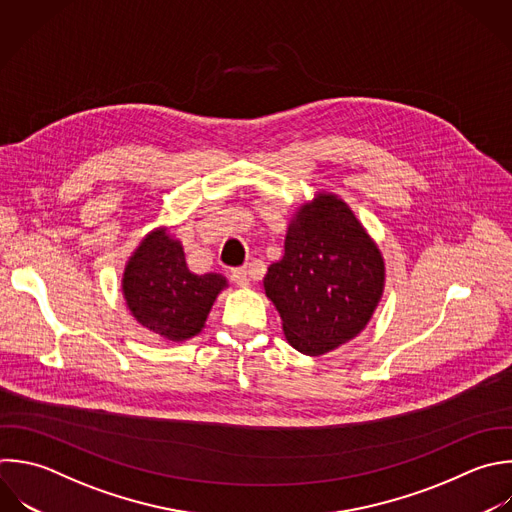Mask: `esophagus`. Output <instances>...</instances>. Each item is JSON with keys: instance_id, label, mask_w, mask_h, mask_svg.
<instances>
[{"instance_id": "esophagus-1", "label": "esophagus", "mask_w": 512, "mask_h": 512, "mask_svg": "<svg viewBox=\"0 0 512 512\" xmlns=\"http://www.w3.org/2000/svg\"><path fill=\"white\" fill-rule=\"evenodd\" d=\"M232 280H234L236 286L246 288V286H250V272H248L246 268H236V270L232 272Z\"/></svg>"}]
</instances>
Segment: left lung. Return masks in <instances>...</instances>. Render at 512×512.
Returning a JSON list of instances; mask_svg holds the SVG:
<instances>
[{
  "mask_svg": "<svg viewBox=\"0 0 512 512\" xmlns=\"http://www.w3.org/2000/svg\"><path fill=\"white\" fill-rule=\"evenodd\" d=\"M384 280V258L354 212L336 194L318 192L292 216L264 292L290 346L322 356L366 328Z\"/></svg>",
  "mask_w": 512,
  "mask_h": 512,
  "instance_id": "obj_1",
  "label": "left lung"
}]
</instances>
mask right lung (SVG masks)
Returning <instances> with one entry per match:
<instances>
[{"label": "right lung", "instance_id": "obj_1", "mask_svg": "<svg viewBox=\"0 0 512 512\" xmlns=\"http://www.w3.org/2000/svg\"><path fill=\"white\" fill-rule=\"evenodd\" d=\"M228 288L222 274H194L182 242L166 226L152 230L126 262L122 292L130 314L152 334L186 342L202 332L206 318Z\"/></svg>", "mask_w": 512, "mask_h": 512}]
</instances>
